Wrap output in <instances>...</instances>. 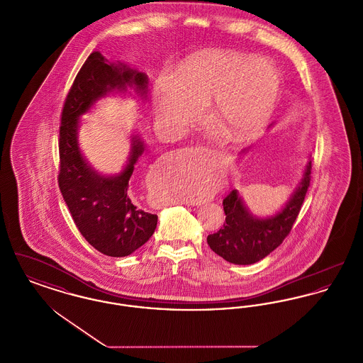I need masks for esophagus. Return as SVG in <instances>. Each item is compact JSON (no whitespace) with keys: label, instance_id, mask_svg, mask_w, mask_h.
Wrapping results in <instances>:
<instances>
[{"label":"esophagus","instance_id":"obj_1","mask_svg":"<svg viewBox=\"0 0 363 363\" xmlns=\"http://www.w3.org/2000/svg\"><path fill=\"white\" fill-rule=\"evenodd\" d=\"M188 204V203H186ZM191 204H196V206H200L201 204V200H196V201H190V206Z\"/></svg>","mask_w":363,"mask_h":363}]
</instances>
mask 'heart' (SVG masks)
<instances>
[{"label": "heart", "mask_w": 363, "mask_h": 363, "mask_svg": "<svg viewBox=\"0 0 363 363\" xmlns=\"http://www.w3.org/2000/svg\"><path fill=\"white\" fill-rule=\"evenodd\" d=\"M279 91V72L265 58L238 52H209L191 60L178 79L163 74L156 80L154 106L162 126L181 133L212 100V114L230 135L242 136L264 121ZM206 190L189 189L181 199H194Z\"/></svg>", "instance_id": "b5f03b06"}]
</instances>
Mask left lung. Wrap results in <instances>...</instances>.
Masks as SVG:
<instances>
[{
	"mask_svg": "<svg viewBox=\"0 0 363 363\" xmlns=\"http://www.w3.org/2000/svg\"><path fill=\"white\" fill-rule=\"evenodd\" d=\"M311 162L290 201L272 218L259 219L247 212L237 190L223 200L225 223L218 233L209 234V247L225 261L247 265L267 257L290 234L311 186Z\"/></svg>",
	"mask_w": 363,
	"mask_h": 363,
	"instance_id": "obj_1",
	"label": "left lung"
}]
</instances>
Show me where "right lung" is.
Segmentation results:
<instances>
[{
	"label": "right lung",
	"mask_w": 363,
	"mask_h": 363,
	"mask_svg": "<svg viewBox=\"0 0 363 363\" xmlns=\"http://www.w3.org/2000/svg\"><path fill=\"white\" fill-rule=\"evenodd\" d=\"M147 83V74L121 64L113 65L101 52H91L70 86L61 113L58 186L82 235L110 257L129 256L155 231L157 216L138 208L129 191V179L144 145L133 138L125 170L116 177H102L86 164L79 151V117L108 91L135 84L143 95Z\"/></svg>",
	"instance_id": "right-lung-1"
}]
</instances>
